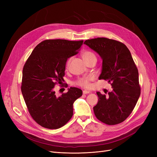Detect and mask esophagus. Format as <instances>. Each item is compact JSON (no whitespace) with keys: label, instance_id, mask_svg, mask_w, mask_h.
<instances>
[{"label":"esophagus","instance_id":"34e87169","mask_svg":"<svg viewBox=\"0 0 157 157\" xmlns=\"http://www.w3.org/2000/svg\"><path fill=\"white\" fill-rule=\"evenodd\" d=\"M90 92L88 91V90H84V91H83L84 94H90Z\"/></svg>","mask_w":157,"mask_h":157}]
</instances>
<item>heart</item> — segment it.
Segmentation results:
<instances>
[{
	"label": "heart",
	"mask_w": 157,
	"mask_h": 157,
	"mask_svg": "<svg viewBox=\"0 0 157 157\" xmlns=\"http://www.w3.org/2000/svg\"><path fill=\"white\" fill-rule=\"evenodd\" d=\"M81 56H82V59H84V61H85V63L88 62V61L91 60L92 59H96V56L94 55L93 52H90V51H88V50L83 51L81 54ZM70 61H71V58L68 59V61H67V63H66V66H67V67H69ZM92 80H93V77H92V76H86V77H84L79 78L77 81L76 82V84L80 86L85 87V88H89L90 86V81Z\"/></svg>",
	"instance_id": "obj_1"
}]
</instances>
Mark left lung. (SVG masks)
Instances as JSON below:
<instances>
[{
    "instance_id": "8db88e82",
    "label": "left lung",
    "mask_w": 157,
    "mask_h": 157,
    "mask_svg": "<svg viewBox=\"0 0 157 157\" xmlns=\"http://www.w3.org/2000/svg\"><path fill=\"white\" fill-rule=\"evenodd\" d=\"M84 44L96 52L103 61L99 79L107 80L113 87L109 96L97 92L98 102L94 107L99 121L109 125L125 121L140 96L138 70L125 44L107 38H97Z\"/></svg>"
}]
</instances>
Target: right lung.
Masks as SVG:
<instances>
[{
    "label": "right lung",
    "mask_w": 157,
    "mask_h": 157,
    "mask_svg": "<svg viewBox=\"0 0 157 157\" xmlns=\"http://www.w3.org/2000/svg\"><path fill=\"white\" fill-rule=\"evenodd\" d=\"M83 40H45L38 44L23 69L21 92L31 116L48 129L64 126L73 115V103L82 95L75 87L57 97L54 88L63 81L68 58L78 53Z\"/></svg>",
    "instance_id": "right-lung-1"
}]
</instances>
